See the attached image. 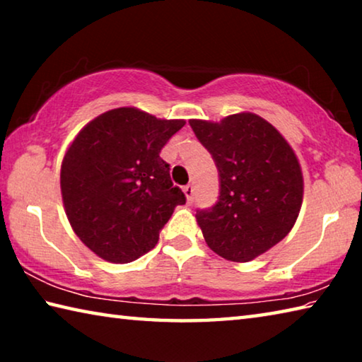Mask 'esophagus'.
<instances>
[{"mask_svg": "<svg viewBox=\"0 0 362 362\" xmlns=\"http://www.w3.org/2000/svg\"><path fill=\"white\" fill-rule=\"evenodd\" d=\"M183 193H185L187 199H188V203H192V201H193V196H194V188H193L192 183H188V185L183 187Z\"/></svg>", "mask_w": 362, "mask_h": 362, "instance_id": "1", "label": "esophagus"}]
</instances>
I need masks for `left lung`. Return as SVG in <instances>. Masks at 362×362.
I'll list each match as a JSON object with an SVG mask.
<instances>
[{"mask_svg": "<svg viewBox=\"0 0 362 362\" xmlns=\"http://www.w3.org/2000/svg\"><path fill=\"white\" fill-rule=\"evenodd\" d=\"M189 126L218 170L217 203L196 211L207 246L226 260H252L284 240L298 217L303 177L296 153L254 113Z\"/></svg>", "mask_w": 362, "mask_h": 362, "instance_id": "1", "label": "left lung"}]
</instances>
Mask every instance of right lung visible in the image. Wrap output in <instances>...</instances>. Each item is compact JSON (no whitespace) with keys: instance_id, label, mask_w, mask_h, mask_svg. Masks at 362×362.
I'll return each mask as SVG.
<instances>
[{"instance_id":"obj_1","label":"right lung","mask_w":362,"mask_h":362,"mask_svg":"<svg viewBox=\"0 0 362 362\" xmlns=\"http://www.w3.org/2000/svg\"><path fill=\"white\" fill-rule=\"evenodd\" d=\"M185 126L132 107L115 108L86 124L66 150L60 189L73 231L113 263L139 259L185 194L170 180L163 146Z\"/></svg>"}]
</instances>
